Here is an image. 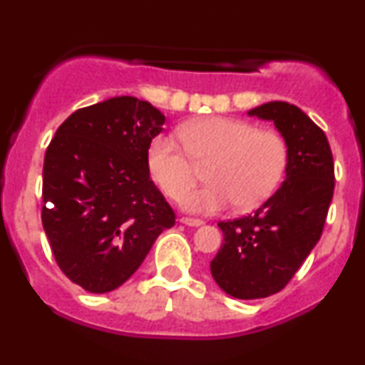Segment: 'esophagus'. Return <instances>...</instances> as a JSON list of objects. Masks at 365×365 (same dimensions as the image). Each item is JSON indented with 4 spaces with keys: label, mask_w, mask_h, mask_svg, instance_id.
Segmentation results:
<instances>
[{
    "label": "esophagus",
    "mask_w": 365,
    "mask_h": 365,
    "mask_svg": "<svg viewBox=\"0 0 365 365\" xmlns=\"http://www.w3.org/2000/svg\"><path fill=\"white\" fill-rule=\"evenodd\" d=\"M180 223H183L187 226H202L204 221L197 220V217H180Z\"/></svg>",
    "instance_id": "obj_1"
}]
</instances>
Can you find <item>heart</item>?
Here are the masks:
<instances>
[{
  "label": "heart",
  "instance_id": "obj_1",
  "mask_svg": "<svg viewBox=\"0 0 365 365\" xmlns=\"http://www.w3.org/2000/svg\"><path fill=\"white\" fill-rule=\"evenodd\" d=\"M183 145L173 137L153 140L148 153L150 178L170 199H182L206 168L207 187L188 194L183 207L215 212L232 204L252 209L262 204L282 182L287 142L274 130H257L245 120L211 116L180 128Z\"/></svg>",
  "mask_w": 365,
  "mask_h": 365
}]
</instances>
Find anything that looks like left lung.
<instances>
[{
  "mask_svg": "<svg viewBox=\"0 0 365 365\" xmlns=\"http://www.w3.org/2000/svg\"><path fill=\"white\" fill-rule=\"evenodd\" d=\"M247 113L273 121L287 142L284 180L252 215L217 223L225 244L211 261V274L228 295L252 300L284 288L319 242L334 165L326 133L300 108L271 101Z\"/></svg>",
  "mask_w": 365,
  "mask_h": 365,
  "instance_id": "8db88e82",
  "label": "left lung"
}]
</instances>
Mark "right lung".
<instances>
[{
  "instance_id": "1",
  "label": "right lung",
  "mask_w": 365,
  "mask_h": 365,
  "mask_svg": "<svg viewBox=\"0 0 365 365\" xmlns=\"http://www.w3.org/2000/svg\"><path fill=\"white\" fill-rule=\"evenodd\" d=\"M165 120L150 103L116 96L72 113L46 150L44 232L58 266L83 290L123 284L175 225L148 168Z\"/></svg>"
}]
</instances>
